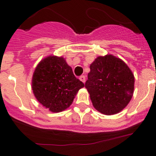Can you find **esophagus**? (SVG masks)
<instances>
[{"label":"esophagus","instance_id":"34e87169","mask_svg":"<svg viewBox=\"0 0 156 156\" xmlns=\"http://www.w3.org/2000/svg\"><path fill=\"white\" fill-rule=\"evenodd\" d=\"M80 80L83 83H85V81H86L85 76H80Z\"/></svg>","mask_w":156,"mask_h":156}]
</instances>
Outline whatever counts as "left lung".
Segmentation results:
<instances>
[{
  "label": "left lung",
  "mask_w": 156,
  "mask_h": 156,
  "mask_svg": "<svg viewBox=\"0 0 156 156\" xmlns=\"http://www.w3.org/2000/svg\"><path fill=\"white\" fill-rule=\"evenodd\" d=\"M90 68L85 87L94 108L106 115L122 111L134 92L135 77L129 67L121 58L107 55L98 57Z\"/></svg>",
  "instance_id": "8db88e82"
}]
</instances>
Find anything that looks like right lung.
<instances>
[{
    "instance_id": "obj_1",
    "label": "right lung",
    "mask_w": 156,
    "mask_h": 156,
    "mask_svg": "<svg viewBox=\"0 0 156 156\" xmlns=\"http://www.w3.org/2000/svg\"><path fill=\"white\" fill-rule=\"evenodd\" d=\"M83 87L63 57L55 55H49L38 64L31 81L35 98L55 113L70 106L76 94Z\"/></svg>"
}]
</instances>
